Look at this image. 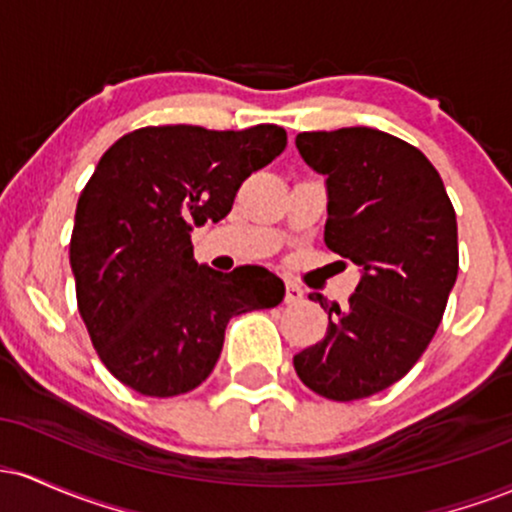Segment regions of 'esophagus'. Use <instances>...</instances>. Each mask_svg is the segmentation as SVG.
Returning a JSON list of instances; mask_svg holds the SVG:
<instances>
[{"instance_id": "34e87169", "label": "esophagus", "mask_w": 512, "mask_h": 512, "mask_svg": "<svg viewBox=\"0 0 512 512\" xmlns=\"http://www.w3.org/2000/svg\"><path fill=\"white\" fill-rule=\"evenodd\" d=\"M303 301V289L301 286H296V284H286V293H284V303H289V305H296V303H301Z\"/></svg>"}]
</instances>
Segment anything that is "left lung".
I'll return each mask as SVG.
<instances>
[{
    "mask_svg": "<svg viewBox=\"0 0 512 512\" xmlns=\"http://www.w3.org/2000/svg\"><path fill=\"white\" fill-rule=\"evenodd\" d=\"M296 146L327 178V248L361 281L344 310L310 293L330 325L293 368L317 395L351 402L402 380L431 344L460 269L455 209L433 163L380 129L301 132Z\"/></svg>",
    "mask_w": 512,
    "mask_h": 512,
    "instance_id": "left-lung-1",
    "label": "left lung"
}]
</instances>
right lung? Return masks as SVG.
Instances as JSON below:
<instances>
[{
	"label": "right lung",
	"instance_id": "add662e5",
	"mask_svg": "<svg viewBox=\"0 0 512 512\" xmlns=\"http://www.w3.org/2000/svg\"><path fill=\"white\" fill-rule=\"evenodd\" d=\"M284 149L276 125H163L134 129L101 156L76 204L69 264L93 349L120 383L146 397L195 390L219 361L228 320L284 301L279 276L214 272L190 240Z\"/></svg>",
	"mask_w": 512,
	"mask_h": 512
}]
</instances>
